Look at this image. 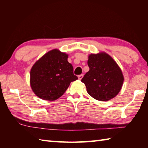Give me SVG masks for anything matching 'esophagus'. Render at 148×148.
<instances>
[{
    "instance_id": "34e87169",
    "label": "esophagus",
    "mask_w": 148,
    "mask_h": 148,
    "mask_svg": "<svg viewBox=\"0 0 148 148\" xmlns=\"http://www.w3.org/2000/svg\"><path fill=\"white\" fill-rule=\"evenodd\" d=\"M83 74H80V75H79V76H78V79L81 80L83 78Z\"/></svg>"
}]
</instances>
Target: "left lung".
Masks as SVG:
<instances>
[{"mask_svg":"<svg viewBox=\"0 0 148 148\" xmlns=\"http://www.w3.org/2000/svg\"><path fill=\"white\" fill-rule=\"evenodd\" d=\"M88 72L81 79L88 93L100 101H107L118 95L124 77L118 64L106 53L88 56Z\"/></svg>","mask_w":148,"mask_h":148,"instance_id":"1","label":"left lung"}]
</instances>
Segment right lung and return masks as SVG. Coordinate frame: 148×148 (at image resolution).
Segmentation results:
<instances>
[{"label":"right lung","instance_id":"add662e5","mask_svg":"<svg viewBox=\"0 0 148 148\" xmlns=\"http://www.w3.org/2000/svg\"><path fill=\"white\" fill-rule=\"evenodd\" d=\"M68 55L53 49L42 56L31 69L30 86L39 98L55 100L60 97L72 81L77 79Z\"/></svg>","mask_w":148,"mask_h":148}]
</instances>
